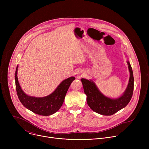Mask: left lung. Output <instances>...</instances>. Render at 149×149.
<instances>
[{"label": "left lung", "instance_id": "1", "mask_svg": "<svg viewBox=\"0 0 149 149\" xmlns=\"http://www.w3.org/2000/svg\"><path fill=\"white\" fill-rule=\"evenodd\" d=\"M127 63L130 74L129 82L123 95L117 99H111L104 96L92 81L84 78L81 79L84 93L87 95V104L94 111L104 116H111L129 104L133 93L134 77L130 63L129 61Z\"/></svg>", "mask_w": 149, "mask_h": 149}]
</instances>
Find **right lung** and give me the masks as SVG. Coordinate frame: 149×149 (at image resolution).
<instances>
[{
    "label": "right lung",
    "mask_w": 149,
    "mask_h": 149,
    "mask_svg": "<svg viewBox=\"0 0 149 149\" xmlns=\"http://www.w3.org/2000/svg\"><path fill=\"white\" fill-rule=\"evenodd\" d=\"M18 66L15 74L16 90L18 98L24 107L34 113L44 116H50L59 110L64 101L67 92L75 77H70L63 80L56 89L50 95L44 97L28 96L22 90L17 77Z\"/></svg>",
    "instance_id": "obj_1"
}]
</instances>
